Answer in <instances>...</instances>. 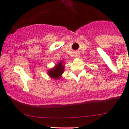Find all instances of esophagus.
<instances>
[{
    "instance_id": "34e87169",
    "label": "esophagus",
    "mask_w": 129,
    "mask_h": 129,
    "mask_svg": "<svg viewBox=\"0 0 129 129\" xmlns=\"http://www.w3.org/2000/svg\"><path fill=\"white\" fill-rule=\"evenodd\" d=\"M79 57V54H76L75 55V57H76V58H78Z\"/></svg>"
}]
</instances>
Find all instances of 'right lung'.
I'll list each match as a JSON object with an SVG mask.
<instances>
[{
	"label": "right lung",
	"mask_w": 129,
	"mask_h": 129,
	"mask_svg": "<svg viewBox=\"0 0 129 129\" xmlns=\"http://www.w3.org/2000/svg\"><path fill=\"white\" fill-rule=\"evenodd\" d=\"M63 61L60 62L54 68L48 71V74L50 77L54 79H60L64 71V65L62 64Z\"/></svg>",
	"instance_id": "right-lung-1"
}]
</instances>
